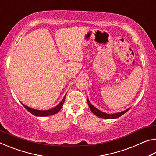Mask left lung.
I'll return each instance as SVG.
<instances>
[{"instance_id":"obj_1","label":"left lung","mask_w":156,"mask_h":156,"mask_svg":"<svg viewBox=\"0 0 156 156\" xmlns=\"http://www.w3.org/2000/svg\"><path fill=\"white\" fill-rule=\"evenodd\" d=\"M87 103L89 108H90V109L92 112H93L94 114H95L96 115H97L98 117H100V118H106V119H114V118H119L120 117L121 115H122L124 113H125L127 111L129 110V109H126L125 111H124V112H120V113H114V114H107L106 113H104L101 112V111L98 110V109H96V107H94L93 105H92L90 102H89V100L87 98Z\"/></svg>"}]
</instances>
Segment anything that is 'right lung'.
<instances>
[{
    "mask_svg": "<svg viewBox=\"0 0 156 156\" xmlns=\"http://www.w3.org/2000/svg\"><path fill=\"white\" fill-rule=\"evenodd\" d=\"M65 97H66V95L65 96V97L63 98V99L61 102H60V103L57 105L56 107L53 108L51 109H49V110H45V111H40V110H36V109H31V108H30L29 107H27L26 105H23L22 103V105L24 106V107L26 109H27L28 112H30L31 114H33L36 116H48V115H54V114H56L58 112H59L61 109L63 103H64L65 102Z\"/></svg>",
    "mask_w": 156,
    "mask_h": 156,
    "instance_id": "1",
    "label": "right lung"
}]
</instances>
